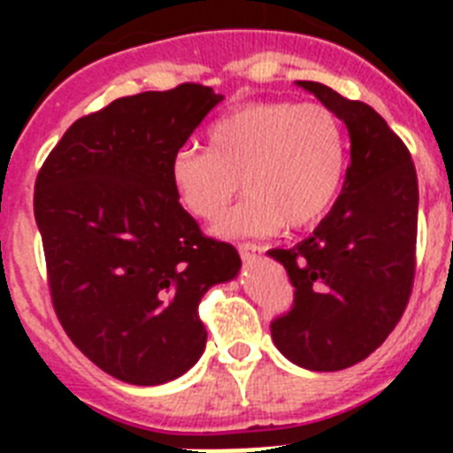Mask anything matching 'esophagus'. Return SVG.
Instances as JSON below:
<instances>
[{
    "label": "esophagus",
    "mask_w": 453,
    "mask_h": 453,
    "mask_svg": "<svg viewBox=\"0 0 453 453\" xmlns=\"http://www.w3.org/2000/svg\"><path fill=\"white\" fill-rule=\"evenodd\" d=\"M238 251H240V256H242V261H245V263L258 261V258H261V254H263L261 247L254 245V242H245V245H240Z\"/></svg>",
    "instance_id": "obj_1"
}]
</instances>
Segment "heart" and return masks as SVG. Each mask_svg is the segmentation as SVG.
I'll use <instances>...</instances> for the list:
<instances>
[{
    "instance_id": "1",
    "label": "heart",
    "mask_w": 453,
    "mask_h": 453,
    "mask_svg": "<svg viewBox=\"0 0 453 453\" xmlns=\"http://www.w3.org/2000/svg\"><path fill=\"white\" fill-rule=\"evenodd\" d=\"M206 140V150L172 154L170 179L183 208L203 222L222 218L242 181L250 197L215 226L222 238L308 229L345 181V129L322 104H247L215 119Z\"/></svg>"
}]
</instances>
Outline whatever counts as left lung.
Returning <instances> with one entry per match:
<instances>
[{"instance_id": "obj_1", "label": "left lung", "mask_w": 453, "mask_h": 453, "mask_svg": "<svg viewBox=\"0 0 453 453\" xmlns=\"http://www.w3.org/2000/svg\"><path fill=\"white\" fill-rule=\"evenodd\" d=\"M349 131V167L326 218L306 240L267 256L295 286L272 340L303 370L335 372L367 358L402 318L415 276L418 177L386 119L315 81H295Z\"/></svg>"}]
</instances>
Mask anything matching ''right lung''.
Returning <instances> with one entry per match:
<instances>
[{"mask_svg":"<svg viewBox=\"0 0 453 453\" xmlns=\"http://www.w3.org/2000/svg\"><path fill=\"white\" fill-rule=\"evenodd\" d=\"M222 99L199 83L115 99L72 124L35 179L56 315L131 386L174 381L202 358L199 302L242 265L234 247L203 238L170 179L172 154Z\"/></svg>","mask_w":453,"mask_h":453,"instance_id":"obj_1","label":"right lung"}]
</instances>
